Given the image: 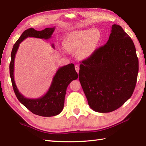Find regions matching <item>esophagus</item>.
Instances as JSON below:
<instances>
[{"label": "esophagus", "instance_id": "esophagus-1", "mask_svg": "<svg viewBox=\"0 0 146 146\" xmlns=\"http://www.w3.org/2000/svg\"><path fill=\"white\" fill-rule=\"evenodd\" d=\"M75 70L76 71V72L78 73L79 70H80V67H79L78 65V64H76L75 66Z\"/></svg>", "mask_w": 146, "mask_h": 146}]
</instances>
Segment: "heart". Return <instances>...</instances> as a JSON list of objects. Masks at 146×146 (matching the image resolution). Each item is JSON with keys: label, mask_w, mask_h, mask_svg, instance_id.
Instances as JSON below:
<instances>
[{"label": "heart", "mask_w": 146, "mask_h": 146, "mask_svg": "<svg viewBox=\"0 0 146 146\" xmlns=\"http://www.w3.org/2000/svg\"><path fill=\"white\" fill-rule=\"evenodd\" d=\"M101 39V33L97 29L76 30L67 34L64 40V46L67 50H77V56L86 60L94 54Z\"/></svg>", "instance_id": "1"}]
</instances>
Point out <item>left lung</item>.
Wrapping results in <instances>:
<instances>
[{"instance_id":"left-lung-1","label":"left lung","mask_w":146,"mask_h":146,"mask_svg":"<svg viewBox=\"0 0 146 146\" xmlns=\"http://www.w3.org/2000/svg\"><path fill=\"white\" fill-rule=\"evenodd\" d=\"M138 71L134 42L122 27L113 24L106 44L80 65L79 80L89 106L100 113L120 107L134 92Z\"/></svg>"}]
</instances>
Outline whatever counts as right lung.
I'll use <instances>...</instances> for the list:
<instances>
[{"label": "right lung", "instance_id": "add662e5", "mask_svg": "<svg viewBox=\"0 0 146 146\" xmlns=\"http://www.w3.org/2000/svg\"><path fill=\"white\" fill-rule=\"evenodd\" d=\"M55 29L49 27L42 31H36L34 28H29L24 31L20 38L15 43L11 52V60L9 70L12 85L15 95L21 103L34 114L42 117H52L60 114L63 110L64 104V97L68 85L73 80L78 78V74L73 63L58 68L48 92L41 97L38 98H27L19 91L14 81V60L15 56L19 47L20 43L28 37L49 39L51 38ZM52 47L54 46L52 44Z\"/></svg>", "mask_w": 146, "mask_h": 146}]
</instances>
